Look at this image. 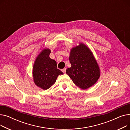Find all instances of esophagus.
<instances>
[{"label": "esophagus", "mask_w": 130, "mask_h": 130, "mask_svg": "<svg viewBox=\"0 0 130 130\" xmlns=\"http://www.w3.org/2000/svg\"><path fill=\"white\" fill-rule=\"evenodd\" d=\"M61 71H62L64 73H65V72H66V69H65V68H64V69L61 70Z\"/></svg>", "instance_id": "34e87169"}]
</instances>
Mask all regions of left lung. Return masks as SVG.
<instances>
[{
	"label": "left lung",
	"instance_id": "obj_1",
	"mask_svg": "<svg viewBox=\"0 0 130 130\" xmlns=\"http://www.w3.org/2000/svg\"><path fill=\"white\" fill-rule=\"evenodd\" d=\"M71 67L66 71L73 83L83 90L96 83L100 69L93 54L85 44L79 43L71 50L69 56Z\"/></svg>",
	"mask_w": 130,
	"mask_h": 130
}]
</instances>
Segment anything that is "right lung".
<instances>
[{
	"label": "right lung",
	"mask_w": 130,
	"mask_h": 130,
	"mask_svg": "<svg viewBox=\"0 0 130 130\" xmlns=\"http://www.w3.org/2000/svg\"><path fill=\"white\" fill-rule=\"evenodd\" d=\"M51 51L44 48L36 58L32 68V76L35 85L44 90L48 89L59 75L63 73L57 69L56 61L50 57Z\"/></svg>",
	"instance_id": "right-lung-1"
}]
</instances>
